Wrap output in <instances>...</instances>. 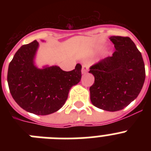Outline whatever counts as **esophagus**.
<instances>
[{
  "mask_svg": "<svg viewBox=\"0 0 151 151\" xmlns=\"http://www.w3.org/2000/svg\"><path fill=\"white\" fill-rule=\"evenodd\" d=\"M88 66L85 64L83 65L82 67V74H85V73H88Z\"/></svg>",
  "mask_w": 151,
  "mask_h": 151,
  "instance_id": "1",
  "label": "esophagus"
}]
</instances>
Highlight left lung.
Listing matches in <instances>:
<instances>
[{
	"label": "left lung",
	"instance_id": "8db88e82",
	"mask_svg": "<svg viewBox=\"0 0 151 151\" xmlns=\"http://www.w3.org/2000/svg\"><path fill=\"white\" fill-rule=\"evenodd\" d=\"M110 39L116 51L91 66L94 82L89 90L92 104L115 112L138 97L145 83V68L141 52L130 38L112 36Z\"/></svg>",
	"mask_w": 151,
	"mask_h": 151
}]
</instances>
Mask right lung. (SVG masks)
I'll list each match as a JSON object with an SVG mask.
<instances>
[{
	"label": "right lung",
	"instance_id": "1",
	"mask_svg": "<svg viewBox=\"0 0 151 151\" xmlns=\"http://www.w3.org/2000/svg\"><path fill=\"white\" fill-rule=\"evenodd\" d=\"M38 47L39 43L35 40L17 50L9 64L7 82L19 106L29 113L44 116L63 106L69 90L81 80L82 66L78 63L69 72L57 66L38 68L35 64Z\"/></svg>",
	"mask_w": 151,
	"mask_h": 151
}]
</instances>
